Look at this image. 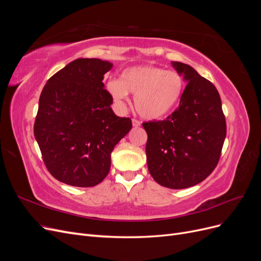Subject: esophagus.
<instances>
[{"mask_svg": "<svg viewBox=\"0 0 261 261\" xmlns=\"http://www.w3.org/2000/svg\"><path fill=\"white\" fill-rule=\"evenodd\" d=\"M132 122H133L134 127H138V126H140V122L138 120H136V118H133Z\"/></svg>", "mask_w": 261, "mask_h": 261, "instance_id": "esophagus-1", "label": "esophagus"}]
</instances>
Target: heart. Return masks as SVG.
Masks as SVG:
<instances>
[{
	"instance_id": "obj_1",
	"label": "heart",
	"mask_w": 261,
	"mask_h": 261,
	"mask_svg": "<svg viewBox=\"0 0 261 261\" xmlns=\"http://www.w3.org/2000/svg\"><path fill=\"white\" fill-rule=\"evenodd\" d=\"M113 99L123 105L128 92L135 94V108L140 116L158 120L177 106L184 89V80L175 70L156 66H135L125 69L121 80L107 85Z\"/></svg>"
}]
</instances>
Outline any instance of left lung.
Masks as SVG:
<instances>
[{
	"label": "left lung",
	"instance_id": "8db88e82",
	"mask_svg": "<svg viewBox=\"0 0 261 261\" xmlns=\"http://www.w3.org/2000/svg\"><path fill=\"white\" fill-rule=\"evenodd\" d=\"M172 65L187 83L179 107L165 120L143 126L149 173L158 184L183 189L199 184L216 169L226 124L215 85L184 63Z\"/></svg>",
	"mask_w": 261,
	"mask_h": 261
}]
</instances>
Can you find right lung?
Listing matches in <instances>:
<instances>
[{
  "instance_id": "add662e5",
  "label": "right lung",
  "mask_w": 261,
  "mask_h": 261,
  "mask_svg": "<svg viewBox=\"0 0 261 261\" xmlns=\"http://www.w3.org/2000/svg\"><path fill=\"white\" fill-rule=\"evenodd\" d=\"M112 68L99 59H77L43 87L34 133L51 175L70 186L92 187L106 178L115 145L132 129L129 117H118L105 89Z\"/></svg>"
}]
</instances>
